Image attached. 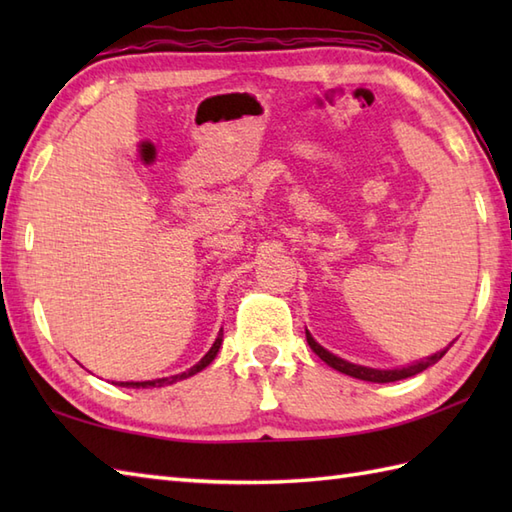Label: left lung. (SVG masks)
<instances>
[{"mask_svg":"<svg viewBox=\"0 0 512 512\" xmlns=\"http://www.w3.org/2000/svg\"><path fill=\"white\" fill-rule=\"evenodd\" d=\"M306 339H308V345L312 347V352L317 354L321 361L328 363L330 367H334L336 372L341 374H347L352 378H358V380H367V383H394V380H402V378H409V376H416L420 372H424V369L436 365L440 358L447 354L449 347H444V350L431 354L427 358H420V361L411 363V365H405V367H391V369H376V367H365V365H356V363H350L345 361V358L336 356L332 352L325 350L323 345H319L317 341H314V336L306 330Z\"/></svg>","mask_w":512,"mask_h":512,"instance_id":"left-lung-1","label":"left lung"}]
</instances>
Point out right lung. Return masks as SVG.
<instances>
[{"instance_id":"add662e5","label":"right lung","mask_w":512,"mask_h":512,"mask_svg":"<svg viewBox=\"0 0 512 512\" xmlns=\"http://www.w3.org/2000/svg\"><path fill=\"white\" fill-rule=\"evenodd\" d=\"M222 339H224V332L220 330V334H217L215 343L211 345V350L206 352V354L200 358V361L195 363L191 369H187V372L176 374V376L156 378V380H127V383H112V385L132 387V389H149V387H165V385H173V383H178V380H184V378H189V376H193V374H198V372H202V369H204L206 365H211V363H213V358L217 356V352H220V347H222Z\"/></svg>"}]
</instances>
